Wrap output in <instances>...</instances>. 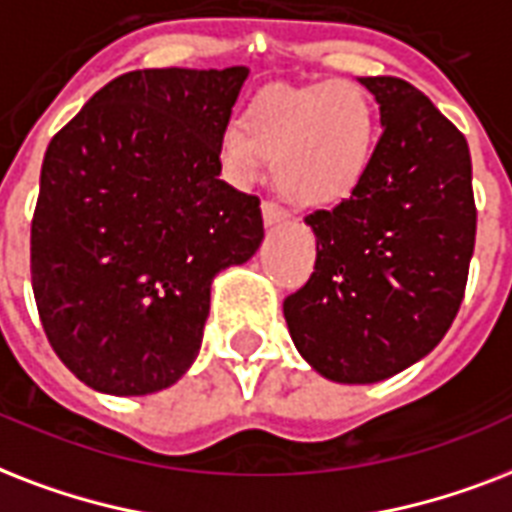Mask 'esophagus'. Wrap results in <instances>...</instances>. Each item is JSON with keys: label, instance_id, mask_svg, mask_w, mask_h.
I'll return each instance as SVG.
<instances>
[{"label": "esophagus", "instance_id": "esophagus-1", "mask_svg": "<svg viewBox=\"0 0 512 512\" xmlns=\"http://www.w3.org/2000/svg\"><path fill=\"white\" fill-rule=\"evenodd\" d=\"M261 213H264V224H267V227H277V224H285V221H288V213H285L280 205H275V202H264V205H261Z\"/></svg>", "mask_w": 512, "mask_h": 512}]
</instances>
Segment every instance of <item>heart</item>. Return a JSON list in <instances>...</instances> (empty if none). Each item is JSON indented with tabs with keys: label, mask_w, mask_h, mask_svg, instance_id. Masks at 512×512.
<instances>
[{
	"label": "heart",
	"mask_w": 512,
	"mask_h": 512,
	"mask_svg": "<svg viewBox=\"0 0 512 512\" xmlns=\"http://www.w3.org/2000/svg\"><path fill=\"white\" fill-rule=\"evenodd\" d=\"M374 138V109L360 87H269L248 106L245 128L224 130L221 162L237 181H251L267 157L285 200L331 208L366 178Z\"/></svg>",
	"instance_id": "heart-1"
}]
</instances>
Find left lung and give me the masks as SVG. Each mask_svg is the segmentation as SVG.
<instances>
[{
	"label": "left lung",
	"mask_w": 512,
	"mask_h": 512,
	"mask_svg": "<svg viewBox=\"0 0 512 512\" xmlns=\"http://www.w3.org/2000/svg\"><path fill=\"white\" fill-rule=\"evenodd\" d=\"M382 114L366 178L304 219L315 272L283 301L296 350L320 376L374 384L438 347L457 318L475 248L465 136L398 77H360Z\"/></svg>",
	"instance_id": "left-lung-1"
}]
</instances>
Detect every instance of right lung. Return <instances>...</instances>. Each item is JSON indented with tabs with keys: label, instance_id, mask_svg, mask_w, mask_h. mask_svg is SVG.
<instances>
[{
	"label": "right lung",
	"instance_id": "add662e5",
	"mask_svg": "<svg viewBox=\"0 0 512 512\" xmlns=\"http://www.w3.org/2000/svg\"><path fill=\"white\" fill-rule=\"evenodd\" d=\"M248 74L128 71L47 146L31 285L55 355L87 387L176 384L200 352L213 277L259 251V197L219 178Z\"/></svg>",
	"mask_w": 512,
	"mask_h": 512
}]
</instances>
